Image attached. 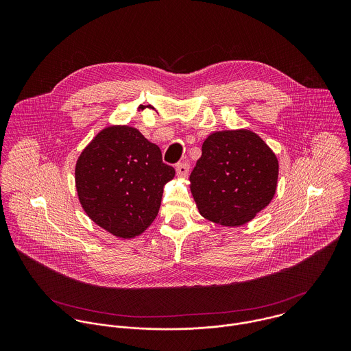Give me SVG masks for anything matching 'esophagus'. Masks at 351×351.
<instances>
[{
	"mask_svg": "<svg viewBox=\"0 0 351 351\" xmlns=\"http://www.w3.org/2000/svg\"><path fill=\"white\" fill-rule=\"evenodd\" d=\"M176 171H177V174H178L180 177H186L188 173H189V165H188V162H180V163H177Z\"/></svg>",
	"mask_w": 351,
	"mask_h": 351,
	"instance_id": "34e87169",
	"label": "esophagus"
}]
</instances>
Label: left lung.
<instances>
[{"label": "left lung", "instance_id": "obj_1", "mask_svg": "<svg viewBox=\"0 0 351 351\" xmlns=\"http://www.w3.org/2000/svg\"><path fill=\"white\" fill-rule=\"evenodd\" d=\"M191 173V192L201 215L226 227L249 223L273 200L278 159L250 130L216 131L202 143Z\"/></svg>", "mask_w": 351, "mask_h": 351}]
</instances>
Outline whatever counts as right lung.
<instances>
[{
	"mask_svg": "<svg viewBox=\"0 0 351 351\" xmlns=\"http://www.w3.org/2000/svg\"><path fill=\"white\" fill-rule=\"evenodd\" d=\"M176 170L160 149L130 125H108L75 163V189L86 215L109 234L132 239L158 215L163 186Z\"/></svg>",
	"mask_w": 351,
	"mask_h": 351,
	"instance_id": "obj_1",
	"label": "right lung"
}]
</instances>
